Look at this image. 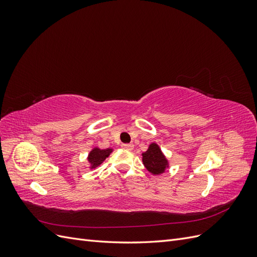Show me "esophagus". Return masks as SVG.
<instances>
[{"instance_id":"obj_1","label":"esophagus","mask_w":257,"mask_h":257,"mask_svg":"<svg viewBox=\"0 0 257 257\" xmlns=\"http://www.w3.org/2000/svg\"><path fill=\"white\" fill-rule=\"evenodd\" d=\"M121 147L123 148L124 150H127V151H132V150H133V148H134V146L131 145V144H124Z\"/></svg>"}]
</instances>
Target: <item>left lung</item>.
<instances>
[{
    "instance_id": "obj_1",
    "label": "left lung",
    "mask_w": 257,
    "mask_h": 257,
    "mask_svg": "<svg viewBox=\"0 0 257 257\" xmlns=\"http://www.w3.org/2000/svg\"><path fill=\"white\" fill-rule=\"evenodd\" d=\"M143 163L148 172L153 175L163 174L168 167V161L157 144H151L148 150L143 153Z\"/></svg>"
}]
</instances>
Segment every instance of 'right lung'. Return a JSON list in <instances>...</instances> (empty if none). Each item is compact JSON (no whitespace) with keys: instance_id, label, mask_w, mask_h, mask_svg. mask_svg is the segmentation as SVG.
<instances>
[{"instance_id":"add662e5","label":"right lung","mask_w":257,"mask_h":257,"mask_svg":"<svg viewBox=\"0 0 257 257\" xmlns=\"http://www.w3.org/2000/svg\"><path fill=\"white\" fill-rule=\"evenodd\" d=\"M112 152V149H99V148H94L88 157V161L91 164V169L99 166L102 163L106 160V158L109 157V154Z\"/></svg>"}]
</instances>
